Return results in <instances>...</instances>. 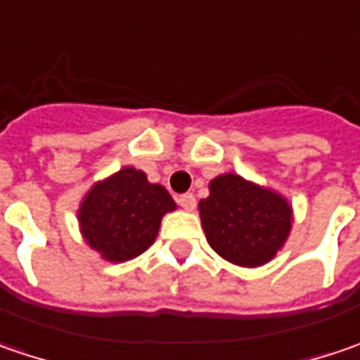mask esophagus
<instances>
[{
    "label": "esophagus",
    "instance_id": "obj_1",
    "mask_svg": "<svg viewBox=\"0 0 360 360\" xmlns=\"http://www.w3.org/2000/svg\"><path fill=\"white\" fill-rule=\"evenodd\" d=\"M177 201H179V205L185 211L195 210L197 201H195V195H193V193H183V195H179V199H177Z\"/></svg>",
    "mask_w": 360,
    "mask_h": 360
}]
</instances>
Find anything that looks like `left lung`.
I'll list each match as a JSON object with an SVG mask.
<instances>
[{"label":"left lung","instance_id":"8db88e82","mask_svg":"<svg viewBox=\"0 0 360 360\" xmlns=\"http://www.w3.org/2000/svg\"><path fill=\"white\" fill-rule=\"evenodd\" d=\"M207 243L242 268H259L276 258L292 229V205L270 187L236 173L210 181V197L199 201Z\"/></svg>","mask_w":360,"mask_h":360}]
</instances>
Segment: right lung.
Returning <instances> with one entry per match:
<instances>
[{"label": "right lung", "instance_id": "add662e5", "mask_svg": "<svg viewBox=\"0 0 360 360\" xmlns=\"http://www.w3.org/2000/svg\"><path fill=\"white\" fill-rule=\"evenodd\" d=\"M175 210L163 185L149 183L141 169L122 167L88 189L76 217L84 242L102 259L120 264L147 252L163 215Z\"/></svg>", "mask_w": 360, "mask_h": 360}]
</instances>
